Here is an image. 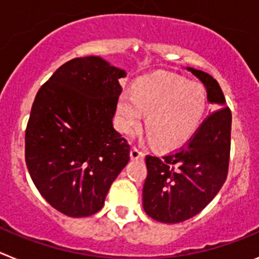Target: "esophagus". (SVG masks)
I'll return each instance as SVG.
<instances>
[{
    "label": "esophagus",
    "instance_id": "esophagus-1",
    "mask_svg": "<svg viewBox=\"0 0 259 259\" xmlns=\"http://www.w3.org/2000/svg\"><path fill=\"white\" fill-rule=\"evenodd\" d=\"M144 158H145V154H144L141 150H139L137 148H135V146H134V148L131 149V159H132V161H139V159H140V161H143Z\"/></svg>",
    "mask_w": 259,
    "mask_h": 259
}]
</instances>
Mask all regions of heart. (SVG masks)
I'll use <instances>...</instances> for the list:
<instances>
[{"mask_svg": "<svg viewBox=\"0 0 259 259\" xmlns=\"http://www.w3.org/2000/svg\"><path fill=\"white\" fill-rule=\"evenodd\" d=\"M206 109L202 88L175 75H150L137 80L134 93L123 91L116 100V120L124 134L145 128L159 148H176L198 130Z\"/></svg>", "mask_w": 259, "mask_h": 259, "instance_id": "obj_1", "label": "heart"}]
</instances>
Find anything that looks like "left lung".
Returning <instances> with one entry per match:
<instances>
[{
	"label": "left lung",
	"mask_w": 259,
	"mask_h": 259,
	"mask_svg": "<svg viewBox=\"0 0 259 259\" xmlns=\"http://www.w3.org/2000/svg\"><path fill=\"white\" fill-rule=\"evenodd\" d=\"M187 70L203 84L207 102L219 109L203 120L184 148L161 158L146 155L143 206L162 223H180L205 209L226 182L230 163L232 115L221 87L203 71Z\"/></svg>",
	"instance_id": "1"
}]
</instances>
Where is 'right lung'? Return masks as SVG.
<instances>
[{
	"label": "right lung",
	"instance_id": "1",
	"mask_svg": "<svg viewBox=\"0 0 259 259\" xmlns=\"http://www.w3.org/2000/svg\"><path fill=\"white\" fill-rule=\"evenodd\" d=\"M125 71L101 57L66 62L38 89L26 130V164L41 196L62 214L102 209L130 145L113 119Z\"/></svg>",
	"mask_w": 259,
	"mask_h": 259
}]
</instances>
